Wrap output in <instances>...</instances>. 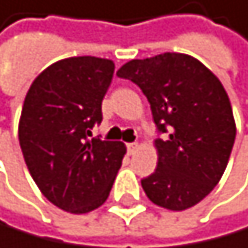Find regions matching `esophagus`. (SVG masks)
Masks as SVG:
<instances>
[{"instance_id":"esophagus-1","label":"esophagus","mask_w":248,"mask_h":248,"mask_svg":"<svg viewBox=\"0 0 248 248\" xmlns=\"http://www.w3.org/2000/svg\"><path fill=\"white\" fill-rule=\"evenodd\" d=\"M138 144L136 142H129V144H126V149H128V154L129 155H133L134 154V152H136L138 150Z\"/></svg>"}]
</instances>
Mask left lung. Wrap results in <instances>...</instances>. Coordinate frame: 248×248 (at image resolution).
<instances>
[{
  "instance_id": "left-lung-1",
  "label": "left lung",
  "mask_w": 248,
  "mask_h": 248,
  "mask_svg": "<svg viewBox=\"0 0 248 248\" xmlns=\"http://www.w3.org/2000/svg\"><path fill=\"white\" fill-rule=\"evenodd\" d=\"M142 90L165 139H155L158 165L140 180L147 198L185 211L220 182L236 138L226 90L211 69L185 53L131 60L117 71Z\"/></svg>"
}]
</instances>
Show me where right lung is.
I'll list each match as a JSON object with an SVG mask.
<instances>
[{"label": "right lung", "instance_id": "obj_1", "mask_svg": "<svg viewBox=\"0 0 248 248\" xmlns=\"http://www.w3.org/2000/svg\"><path fill=\"white\" fill-rule=\"evenodd\" d=\"M115 64L108 58L71 57L50 64L25 96L18 140L37 188L71 214H87L108 200L126 147L101 140V103Z\"/></svg>", "mask_w": 248, "mask_h": 248}]
</instances>
